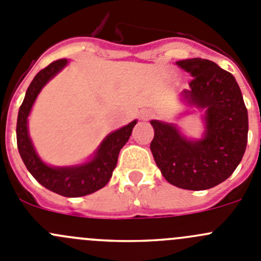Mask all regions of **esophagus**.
<instances>
[{"instance_id": "34e87169", "label": "esophagus", "mask_w": 261, "mask_h": 261, "mask_svg": "<svg viewBox=\"0 0 261 261\" xmlns=\"http://www.w3.org/2000/svg\"><path fill=\"white\" fill-rule=\"evenodd\" d=\"M141 117H143L144 120H148L149 117H151V112H149V111H145V112L141 113Z\"/></svg>"}]
</instances>
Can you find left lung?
<instances>
[{
  "label": "left lung",
  "instance_id": "left-lung-1",
  "mask_svg": "<svg viewBox=\"0 0 261 261\" xmlns=\"http://www.w3.org/2000/svg\"><path fill=\"white\" fill-rule=\"evenodd\" d=\"M194 79L182 97L190 106L205 110V133L189 140L172 123L150 121L154 138L150 150L164 178L185 190H206L226 181L246 150L249 117L239 84L231 72L213 61H177Z\"/></svg>",
  "mask_w": 261,
  "mask_h": 261
}]
</instances>
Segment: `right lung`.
Segmentation results:
<instances>
[{
    "label": "right lung",
    "instance_id": "add662e5",
    "mask_svg": "<svg viewBox=\"0 0 261 261\" xmlns=\"http://www.w3.org/2000/svg\"><path fill=\"white\" fill-rule=\"evenodd\" d=\"M66 65L67 60L65 58L55 61L45 69L40 70L30 83L17 115L16 140L22 162L28 171L40 185L66 198H79L95 192L108 184L117 164L118 153L127 143L138 121H133L127 126L111 133L102 141L93 159L88 163L74 167H50L43 163L42 159L35 153L29 138L28 116L42 88Z\"/></svg>",
    "mask_w": 261,
    "mask_h": 261
}]
</instances>
